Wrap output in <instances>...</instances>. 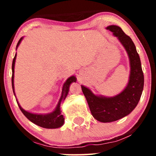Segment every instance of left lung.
Returning a JSON list of instances; mask_svg holds the SVG:
<instances>
[{"label": "left lung", "mask_w": 156, "mask_h": 156, "mask_svg": "<svg viewBox=\"0 0 156 156\" xmlns=\"http://www.w3.org/2000/svg\"><path fill=\"white\" fill-rule=\"evenodd\" d=\"M106 29L112 31L125 48L129 57L130 72L127 87L114 97L97 96L90 89L81 86L93 117L101 122L117 121L128 115L137 105L144 88L140 58L132 39L117 26H109Z\"/></svg>", "instance_id": "1"}]
</instances>
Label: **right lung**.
<instances>
[{
	"mask_svg": "<svg viewBox=\"0 0 156 156\" xmlns=\"http://www.w3.org/2000/svg\"><path fill=\"white\" fill-rule=\"evenodd\" d=\"M23 37H21L18 43L17 44V48L19 46L20 43L22 41ZM16 48V50H17ZM16 56H17V53L15 55V58H13V62H12V89H13L14 94H15V87H14V73H15V59ZM76 81V78L74 76L69 77L68 79L66 80L65 83H64L63 87H62V96H61L59 101H58V105H57L56 108L52 113L50 114H32V113L28 112L26 111H25L22 107L18 103V101H17V104L20 109L21 110V112H23V114L27 117V119H29L30 121L32 122L33 123H34L38 126L42 127L44 128H58L62 127L64 125V118L62 114H61V103L62 102L65 100L66 97L67 96L68 92H69V85L73 82Z\"/></svg>",
	"mask_w": 156,
	"mask_h": 156,
	"instance_id": "obj_1",
	"label": "right lung"
}]
</instances>
